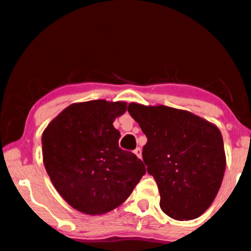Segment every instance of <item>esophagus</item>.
<instances>
[{
	"label": "esophagus",
	"instance_id": "1",
	"mask_svg": "<svg viewBox=\"0 0 251 251\" xmlns=\"http://www.w3.org/2000/svg\"><path fill=\"white\" fill-rule=\"evenodd\" d=\"M134 154L137 155L139 159H141V156H143V151H141L140 147H137V149L134 150Z\"/></svg>",
	"mask_w": 251,
	"mask_h": 251
}]
</instances>
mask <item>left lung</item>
Returning a JSON list of instances; mask_svg holds the SVG:
<instances>
[{
  "label": "left lung",
  "mask_w": 251,
  "mask_h": 251,
  "mask_svg": "<svg viewBox=\"0 0 251 251\" xmlns=\"http://www.w3.org/2000/svg\"><path fill=\"white\" fill-rule=\"evenodd\" d=\"M128 113L147 137L143 159L160 192V207L183 221L213 203L226 171L220 129L188 111L131 102Z\"/></svg>",
  "instance_id": "left-lung-1"
}]
</instances>
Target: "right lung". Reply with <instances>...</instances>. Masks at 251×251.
I'll list each match as a JSON object with an SVG mask.
<instances>
[{
  "label": "right lung",
  "instance_id": "right-lung-1",
  "mask_svg": "<svg viewBox=\"0 0 251 251\" xmlns=\"http://www.w3.org/2000/svg\"><path fill=\"white\" fill-rule=\"evenodd\" d=\"M126 102L90 100L63 110L42 135L43 162L57 192L75 209L100 215L117 208L146 173L144 162L119 147L112 125Z\"/></svg>",
  "mask_w": 251,
  "mask_h": 251
}]
</instances>
